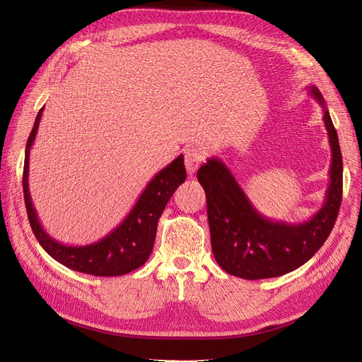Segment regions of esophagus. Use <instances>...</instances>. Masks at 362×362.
<instances>
[{
    "label": "esophagus",
    "mask_w": 362,
    "mask_h": 362,
    "mask_svg": "<svg viewBox=\"0 0 362 362\" xmlns=\"http://www.w3.org/2000/svg\"><path fill=\"white\" fill-rule=\"evenodd\" d=\"M204 162V151L202 148H188L185 151V167L188 174H194L199 170L200 165Z\"/></svg>",
    "instance_id": "obj_1"
}]
</instances>
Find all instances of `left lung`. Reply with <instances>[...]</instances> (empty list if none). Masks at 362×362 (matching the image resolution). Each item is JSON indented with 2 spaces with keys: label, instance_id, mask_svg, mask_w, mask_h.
Returning <instances> with one entry per match:
<instances>
[{
  "label": "left lung",
  "instance_id": "obj_1",
  "mask_svg": "<svg viewBox=\"0 0 362 362\" xmlns=\"http://www.w3.org/2000/svg\"><path fill=\"white\" fill-rule=\"evenodd\" d=\"M309 92L323 107L332 162L325 203L308 221L288 224L265 218L220 159H208L197 171L208 202L212 253L232 276L256 281L290 273L311 259L334 229L343 199V158L323 95L317 86Z\"/></svg>",
  "mask_w": 362,
  "mask_h": 362
}]
</instances>
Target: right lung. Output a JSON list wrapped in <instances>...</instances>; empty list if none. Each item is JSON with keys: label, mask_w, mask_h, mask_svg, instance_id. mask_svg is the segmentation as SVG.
Instances as JSON below:
<instances>
[{"label": "right lung", "mask_w": 362, "mask_h": 362, "mask_svg": "<svg viewBox=\"0 0 362 362\" xmlns=\"http://www.w3.org/2000/svg\"><path fill=\"white\" fill-rule=\"evenodd\" d=\"M44 107L39 110L32 133H30L25 146V160L23 174L24 200L30 226L42 249L71 270L86 273L92 276H122L136 270L147 262L156 238L158 221L165 206L174 191L187 179L183 156L174 159L170 165L160 170L147 185V188L139 195L124 221L117 226L105 238L88 245H66L49 236L40 224L36 209L33 208L32 197L28 191V160L39 121Z\"/></svg>", "instance_id": "1"}]
</instances>
